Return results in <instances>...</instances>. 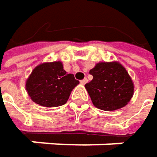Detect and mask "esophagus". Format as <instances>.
<instances>
[{
    "label": "esophagus",
    "mask_w": 157,
    "mask_h": 157,
    "mask_svg": "<svg viewBox=\"0 0 157 157\" xmlns=\"http://www.w3.org/2000/svg\"><path fill=\"white\" fill-rule=\"evenodd\" d=\"M87 82H88V80H87V79H86V78H84V79H83V80H82V81H81L80 82H81V84L84 85V84H85V83H86Z\"/></svg>",
    "instance_id": "34e87169"
}]
</instances>
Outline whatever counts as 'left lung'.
I'll return each instance as SVG.
<instances>
[{
    "mask_svg": "<svg viewBox=\"0 0 157 157\" xmlns=\"http://www.w3.org/2000/svg\"><path fill=\"white\" fill-rule=\"evenodd\" d=\"M93 80L85 84L95 107L114 111L125 106L133 97L135 85L119 62H101L90 70Z\"/></svg>",
    "mask_w": 157,
    "mask_h": 157,
    "instance_id": "obj_1",
    "label": "left lung"
}]
</instances>
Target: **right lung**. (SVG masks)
<instances>
[{
	"mask_svg": "<svg viewBox=\"0 0 157 157\" xmlns=\"http://www.w3.org/2000/svg\"><path fill=\"white\" fill-rule=\"evenodd\" d=\"M79 84L73 74H67L60 61L37 65L26 80L25 89L31 99L44 107L64 105L73 89Z\"/></svg>",
	"mask_w": 157,
	"mask_h": 157,
	"instance_id": "add662e5",
	"label": "right lung"
}]
</instances>
